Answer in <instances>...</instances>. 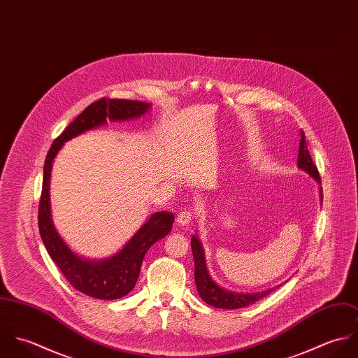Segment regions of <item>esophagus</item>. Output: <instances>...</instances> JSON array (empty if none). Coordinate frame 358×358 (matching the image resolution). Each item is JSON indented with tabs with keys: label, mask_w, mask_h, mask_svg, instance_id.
<instances>
[{
	"label": "esophagus",
	"mask_w": 358,
	"mask_h": 358,
	"mask_svg": "<svg viewBox=\"0 0 358 358\" xmlns=\"http://www.w3.org/2000/svg\"><path fill=\"white\" fill-rule=\"evenodd\" d=\"M176 220H178V223H179L180 226H187V224H190L192 220H193V213H192L190 210H187V209L180 210V212L178 213Z\"/></svg>",
	"instance_id": "esophagus-1"
}]
</instances>
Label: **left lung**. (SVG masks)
I'll return each instance as SVG.
<instances>
[{"label": "left lung", "instance_id": "8db88e82", "mask_svg": "<svg viewBox=\"0 0 358 358\" xmlns=\"http://www.w3.org/2000/svg\"><path fill=\"white\" fill-rule=\"evenodd\" d=\"M298 166L299 169L307 172L311 178H314L321 185V178L318 173L317 166L314 165L310 153L307 150L306 139L303 131H301V142H299V153H298ZM320 196L322 203V190L320 187ZM192 251L194 256V280L197 285L199 295L205 303L217 308H241V307L250 306L260 301L262 298L271 294L275 288H270L262 292H254V294H238L227 291L222 287H219L209 275L206 263H205V254L203 245L199 240V237L194 234L192 237ZM280 287V285H278Z\"/></svg>", "mask_w": 358, "mask_h": 358}]
</instances>
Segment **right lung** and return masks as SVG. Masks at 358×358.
Returning <instances> with one entry per match:
<instances>
[{
    "label": "right lung",
    "mask_w": 358,
    "mask_h": 358,
    "mask_svg": "<svg viewBox=\"0 0 358 358\" xmlns=\"http://www.w3.org/2000/svg\"><path fill=\"white\" fill-rule=\"evenodd\" d=\"M150 106V103L125 99H99L90 104L55 139L45 158L43 192L38 206L40 236L52 260L66 280L77 291L95 299H120L134 289L139 278L143 257L154 243L164 238L172 230L175 216L166 210L155 212L115 255L102 260L84 259L69 248L53 226L50 203L52 162L67 141L85 131L102 127L107 121L139 118L149 111Z\"/></svg>",
    "instance_id": "add662e5"
}]
</instances>
